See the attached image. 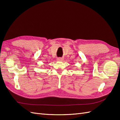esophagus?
<instances>
[{
	"label": "esophagus",
	"mask_w": 120,
	"mask_h": 120,
	"mask_svg": "<svg viewBox=\"0 0 120 120\" xmlns=\"http://www.w3.org/2000/svg\"><path fill=\"white\" fill-rule=\"evenodd\" d=\"M63 60V59L62 58H57V61H62Z\"/></svg>",
	"instance_id": "34e87169"
}]
</instances>
